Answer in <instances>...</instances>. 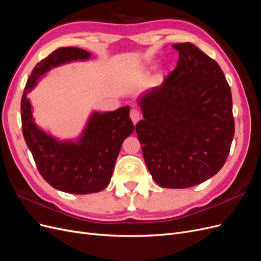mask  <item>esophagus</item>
Wrapping results in <instances>:
<instances>
[{
    "instance_id": "1",
    "label": "esophagus",
    "mask_w": 261,
    "mask_h": 261,
    "mask_svg": "<svg viewBox=\"0 0 261 261\" xmlns=\"http://www.w3.org/2000/svg\"><path fill=\"white\" fill-rule=\"evenodd\" d=\"M129 115H130V120L134 124H136L140 120V112L137 109H132Z\"/></svg>"
}]
</instances>
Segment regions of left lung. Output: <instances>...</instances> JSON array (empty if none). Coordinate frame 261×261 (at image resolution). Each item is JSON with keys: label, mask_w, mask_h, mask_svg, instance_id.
Wrapping results in <instances>:
<instances>
[{"label": "left lung", "mask_w": 261, "mask_h": 261, "mask_svg": "<svg viewBox=\"0 0 261 261\" xmlns=\"http://www.w3.org/2000/svg\"><path fill=\"white\" fill-rule=\"evenodd\" d=\"M176 68L141 94L136 133L147 168L164 188H186L223 167L234 137L232 93L218 63L191 42L177 43Z\"/></svg>", "instance_id": "1"}]
</instances>
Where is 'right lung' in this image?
I'll list each match as a JSON object with an SVG mask.
<instances>
[{
  "instance_id": "add662e5",
  "label": "right lung",
  "mask_w": 261,
  "mask_h": 261,
  "mask_svg": "<svg viewBox=\"0 0 261 261\" xmlns=\"http://www.w3.org/2000/svg\"><path fill=\"white\" fill-rule=\"evenodd\" d=\"M90 55L75 46L53 51L35 66L21 97L22 135L38 171L52 187L68 194L98 193L109 185L123 141L134 132L129 107L105 113L94 111L76 140H59L35 123L27 93L51 68L89 60Z\"/></svg>"
}]
</instances>
